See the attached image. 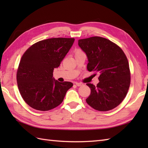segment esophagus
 Returning <instances> with one entry per match:
<instances>
[{"instance_id": "34e87169", "label": "esophagus", "mask_w": 148, "mask_h": 148, "mask_svg": "<svg viewBox=\"0 0 148 148\" xmlns=\"http://www.w3.org/2000/svg\"><path fill=\"white\" fill-rule=\"evenodd\" d=\"M75 84H76L77 86H81L83 85V84L82 83H77V82H76V83H75Z\"/></svg>"}]
</instances>
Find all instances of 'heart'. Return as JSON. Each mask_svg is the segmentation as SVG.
Instances as JSON below:
<instances>
[{
    "label": "heart",
    "mask_w": 148,
    "mask_h": 148,
    "mask_svg": "<svg viewBox=\"0 0 148 148\" xmlns=\"http://www.w3.org/2000/svg\"><path fill=\"white\" fill-rule=\"evenodd\" d=\"M82 52V51H81V50H80V49H76V53H81Z\"/></svg>",
    "instance_id": "1"
}]
</instances>
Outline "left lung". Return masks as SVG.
Instances as JSON below:
<instances>
[{
  "label": "left lung",
  "instance_id": "1",
  "mask_svg": "<svg viewBox=\"0 0 148 148\" xmlns=\"http://www.w3.org/2000/svg\"><path fill=\"white\" fill-rule=\"evenodd\" d=\"M78 45L85 52L87 69L99 74L97 86L87 83L91 93L88 104L99 111H108L120 104L130 84L128 59L120 47L109 39L95 36L79 39Z\"/></svg>",
  "mask_w": 148,
  "mask_h": 148
}]
</instances>
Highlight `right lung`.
I'll use <instances>...</instances> for the list:
<instances>
[{"label":"right lung","mask_w":148,"mask_h":148,"mask_svg":"<svg viewBox=\"0 0 148 148\" xmlns=\"http://www.w3.org/2000/svg\"><path fill=\"white\" fill-rule=\"evenodd\" d=\"M74 38L48 39L37 42L27 49L20 60L16 80L20 93L28 105L46 111L64 100L71 82L60 83L53 77L74 42Z\"/></svg>","instance_id":"add662e5"}]
</instances>
